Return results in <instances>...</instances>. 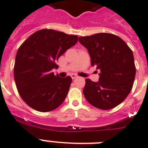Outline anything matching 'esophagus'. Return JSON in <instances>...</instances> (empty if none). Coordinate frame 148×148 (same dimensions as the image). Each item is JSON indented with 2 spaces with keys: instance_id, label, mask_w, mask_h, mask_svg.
<instances>
[{
  "instance_id": "obj_1",
  "label": "esophagus",
  "mask_w": 148,
  "mask_h": 148,
  "mask_svg": "<svg viewBox=\"0 0 148 148\" xmlns=\"http://www.w3.org/2000/svg\"><path fill=\"white\" fill-rule=\"evenodd\" d=\"M71 78L73 79H76V78H77V75H75V74H72V75H71Z\"/></svg>"
}]
</instances>
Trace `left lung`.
<instances>
[{
	"instance_id": "8db88e82",
	"label": "left lung",
	"mask_w": 148,
	"mask_h": 148,
	"mask_svg": "<svg viewBox=\"0 0 148 148\" xmlns=\"http://www.w3.org/2000/svg\"><path fill=\"white\" fill-rule=\"evenodd\" d=\"M79 41L88 51L91 65L101 71L97 82L85 79V98L98 109L114 108L132 88L136 73L132 51L121 38L110 33L79 37Z\"/></svg>"
}]
</instances>
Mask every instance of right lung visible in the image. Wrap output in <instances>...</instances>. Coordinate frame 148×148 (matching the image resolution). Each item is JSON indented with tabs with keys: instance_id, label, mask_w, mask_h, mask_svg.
<instances>
[{
	"instance_id": "obj_1",
	"label": "right lung",
	"mask_w": 148,
	"mask_h": 148,
	"mask_svg": "<svg viewBox=\"0 0 148 148\" xmlns=\"http://www.w3.org/2000/svg\"><path fill=\"white\" fill-rule=\"evenodd\" d=\"M77 41V35L45 29L33 33L19 47L14 79L20 97L29 107L49 112L64 101L72 78H60L52 69L58 67L56 61Z\"/></svg>"
}]
</instances>
